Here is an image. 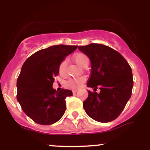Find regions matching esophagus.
I'll return each mask as SVG.
<instances>
[{
	"instance_id": "1",
	"label": "esophagus",
	"mask_w": 150,
	"mask_h": 150,
	"mask_svg": "<svg viewBox=\"0 0 150 150\" xmlns=\"http://www.w3.org/2000/svg\"><path fill=\"white\" fill-rule=\"evenodd\" d=\"M73 94H76L77 90H73Z\"/></svg>"
}]
</instances>
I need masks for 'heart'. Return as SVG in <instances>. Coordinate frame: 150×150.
<instances>
[{
	"instance_id": "b5f03b06",
	"label": "heart",
	"mask_w": 150,
	"mask_h": 150,
	"mask_svg": "<svg viewBox=\"0 0 150 150\" xmlns=\"http://www.w3.org/2000/svg\"><path fill=\"white\" fill-rule=\"evenodd\" d=\"M73 59L75 63L81 67H82V65L85 64L86 61H89L88 57L85 54L82 53H76L73 56ZM65 68H66V62L65 61H62L59 65L60 73L64 74L65 71ZM84 81H85V78L82 77H73V78H70V80H68V82H67V85L73 89H78L82 85V84L83 83Z\"/></svg>"
}]
</instances>
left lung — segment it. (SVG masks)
I'll return each mask as SVG.
<instances>
[{
  "label": "left lung",
  "instance_id": "1",
  "mask_svg": "<svg viewBox=\"0 0 150 150\" xmlns=\"http://www.w3.org/2000/svg\"><path fill=\"white\" fill-rule=\"evenodd\" d=\"M91 61V75L87 86L100 92H88L83 102L87 114L101 123L115 120L124 109L132 94L133 79L130 66L120 53L99 44L79 46Z\"/></svg>",
  "mask_w": 150,
  "mask_h": 150
}]
</instances>
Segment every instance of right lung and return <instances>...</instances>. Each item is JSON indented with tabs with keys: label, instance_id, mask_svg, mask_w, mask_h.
<instances>
[{
	"label": "right lung",
	"instance_id": "obj_1",
	"mask_svg": "<svg viewBox=\"0 0 150 150\" xmlns=\"http://www.w3.org/2000/svg\"><path fill=\"white\" fill-rule=\"evenodd\" d=\"M77 46L56 45L39 50L26 60L17 81V99L27 116L41 125L56 123L64 114L72 91L53 88L59 65Z\"/></svg>",
	"mask_w": 150,
	"mask_h": 150
}]
</instances>
